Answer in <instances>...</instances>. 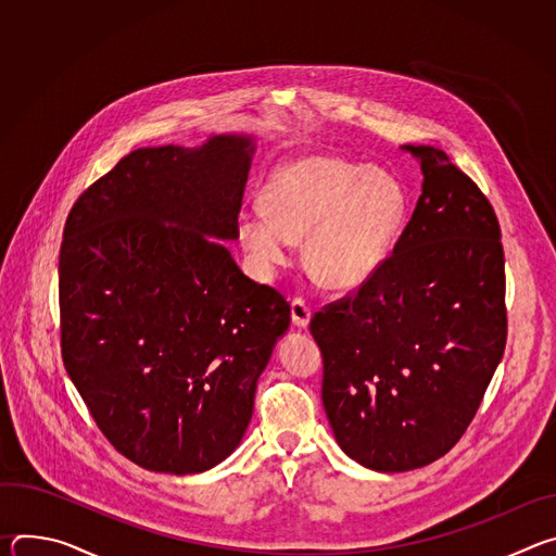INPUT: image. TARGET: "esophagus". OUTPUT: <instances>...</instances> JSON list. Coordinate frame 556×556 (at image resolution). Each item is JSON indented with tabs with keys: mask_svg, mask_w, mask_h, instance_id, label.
Listing matches in <instances>:
<instances>
[{
	"mask_svg": "<svg viewBox=\"0 0 556 556\" xmlns=\"http://www.w3.org/2000/svg\"><path fill=\"white\" fill-rule=\"evenodd\" d=\"M290 314H292V324H294L299 330H303V328L309 326L312 309H309V305H307L303 299H294V301L290 303Z\"/></svg>",
	"mask_w": 556,
	"mask_h": 556,
	"instance_id": "34e87169",
	"label": "esophagus"
}]
</instances>
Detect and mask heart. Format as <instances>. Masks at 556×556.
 <instances>
[{
  "instance_id": "obj_1",
  "label": "heart",
  "mask_w": 556,
  "mask_h": 556,
  "mask_svg": "<svg viewBox=\"0 0 556 556\" xmlns=\"http://www.w3.org/2000/svg\"><path fill=\"white\" fill-rule=\"evenodd\" d=\"M264 211L237 217V242L264 277L303 242L309 275L334 290L365 283L389 257L407 215V191L391 172L330 153L279 165L262 193Z\"/></svg>"
}]
</instances>
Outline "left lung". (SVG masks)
<instances>
[{
	"instance_id": "8db88e82",
	"label": "left lung",
	"mask_w": 556,
	"mask_h": 556,
	"mask_svg": "<svg viewBox=\"0 0 556 556\" xmlns=\"http://www.w3.org/2000/svg\"><path fill=\"white\" fill-rule=\"evenodd\" d=\"M405 151L420 165L422 193L393 255L354 296L309 321L334 438L378 472L448 453L506 348L504 249L491 202L442 149Z\"/></svg>"
}]
</instances>
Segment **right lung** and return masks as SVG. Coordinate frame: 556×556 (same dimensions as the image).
I'll return each instance as SVG.
<instances>
[{"label":"right lung","instance_id":"add662e5","mask_svg":"<svg viewBox=\"0 0 556 556\" xmlns=\"http://www.w3.org/2000/svg\"><path fill=\"white\" fill-rule=\"evenodd\" d=\"M253 134L142 147L72 206L59 255L61 354L103 435L155 472H204L240 446L290 305L224 242Z\"/></svg>","mask_w":556,"mask_h":556}]
</instances>
